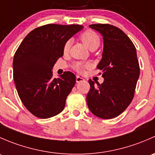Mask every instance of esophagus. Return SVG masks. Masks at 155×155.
Returning <instances> with one entry per match:
<instances>
[{"label": "esophagus", "mask_w": 155, "mask_h": 155, "mask_svg": "<svg viewBox=\"0 0 155 155\" xmlns=\"http://www.w3.org/2000/svg\"><path fill=\"white\" fill-rule=\"evenodd\" d=\"M84 80H85V79H84L82 77H80V76H76V82H82V81H84Z\"/></svg>", "instance_id": "1"}]
</instances>
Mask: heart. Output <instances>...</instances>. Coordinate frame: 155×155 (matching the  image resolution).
Returning a JSON list of instances; mask_svg holds the SVG:
<instances>
[{
  "label": "heart",
  "mask_w": 155,
  "mask_h": 155,
  "mask_svg": "<svg viewBox=\"0 0 155 155\" xmlns=\"http://www.w3.org/2000/svg\"><path fill=\"white\" fill-rule=\"evenodd\" d=\"M80 40L84 43V45L90 50L94 48H97L100 46V43H101L99 36L92 31H86L82 33L80 35ZM70 45H71V40H68L64 43L63 48L64 52H68L69 51ZM89 67H90V64L83 63V62L81 61L76 62L73 65V70H76L78 73H82L84 70H85V68H89Z\"/></svg>",
  "instance_id": "1"
}]
</instances>
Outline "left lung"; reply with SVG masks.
Masks as SVG:
<instances>
[{
    "instance_id": "left-lung-1",
    "label": "left lung",
    "mask_w": 155,
    "mask_h": 155,
    "mask_svg": "<svg viewBox=\"0 0 155 155\" xmlns=\"http://www.w3.org/2000/svg\"><path fill=\"white\" fill-rule=\"evenodd\" d=\"M104 39L102 59L97 69L103 71L104 82L89 79L87 104L91 112L104 119L117 117L132 101L140 76L137 50L130 39L118 28L109 24H94Z\"/></svg>"
}]
</instances>
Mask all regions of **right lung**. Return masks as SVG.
Instances as JSON below:
<instances>
[{
  "label": "right lung",
  "mask_w": 155,
  "mask_h": 155,
  "mask_svg": "<svg viewBox=\"0 0 155 155\" xmlns=\"http://www.w3.org/2000/svg\"><path fill=\"white\" fill-rule=\"evenodd\" d=\"M79 25L48 24L34 29L21 42L13 58V79L26 109L37 118H48L62 112L76 76L64 72L52 78L53 66L63 56L64 45Z\"/></svg>",
  "instance_id": "obj_1"
}]
</instances>
